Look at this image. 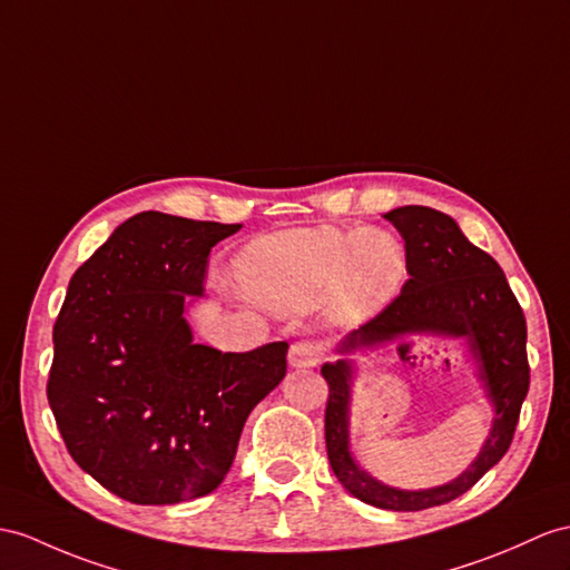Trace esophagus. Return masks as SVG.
I'll return each instance as SVG.
<instances>
[{"instance_id": "1", "label": "esophagus", "mask_w": 570, "mask_h": 570, "mask_svg": "<svg viewBox=\"0 0 570 570\" xmlns=\"http://www.w3.org/2000/svg\"><path fill=\"white\" fill-rule=\"evenodd\" d=\"M324 348L316 341H297L289 345V365L293 367H316L322 363Z\"/></svg>"}]
</instances>
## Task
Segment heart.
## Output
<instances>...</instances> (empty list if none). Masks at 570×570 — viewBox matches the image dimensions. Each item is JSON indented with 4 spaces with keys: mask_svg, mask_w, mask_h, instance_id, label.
I'll use <instances>...</instances> for the list:
<instances>
[{
    "mask_svg": "<svg viewBox=\"0 0 570 570\" xmlns=\"http://www.w3.org/2000/svg\"><path fill=\"white\" fill-rule=\"evenodd\" d=\"M234 273L263 307L293 314L322 302L328 322L357 326L396 299L406 281V254L382 229H289L246 246Z\"/></svg>",
    "mask_w": 570,
    "mask_h": 570,
    "instance_id": "b5f03b06",
    "label": "heart"
}]
</instances>
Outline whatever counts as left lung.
I'll list each match as a JSON object with an SVG mask.
<instances>
[{
    "instance_id": "8db88e82",
    "label": "left lung",
    "mask_w": 570,
    "mask_h": 570,
    "mask_svg": "<svg viewBox=\"0 0 570 570\" xmlns=\"http://www.w3.org/2000/svg\"><path fill=\"white\" fill-rule=\"evenodd\" d=\"M384 217L404 237L411 277L390 307L345 336L338 353L377 348L413 333L464 338L493 406L491 433L460 476L433 489H394L370 476L351 454L353 363L348 357L324 363L322 374L328 384L324 430L333 474L345 491L367 505L413 512L454 501L503 460L530 390L527 324L501 266L471 244L450 215L423 205H404Z\"/></svg>"
}]
</instances>
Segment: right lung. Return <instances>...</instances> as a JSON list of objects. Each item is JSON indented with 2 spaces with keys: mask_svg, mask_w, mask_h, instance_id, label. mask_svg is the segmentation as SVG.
Here are the masks:
<instances>
[{
  "mask_svg": "<svg viewBox=\"0 0 570 570\" xmlns=\"http://www.w3.org/2000/svg\"><path fill=\"white\" fill-rule=\"evenodd\" d=\"M242 225L140 213L81 263L52 328L48 401L72 460L122 501L213 493L244 423L287 372V343L222 353L193 343L188 297Z\"/></svg>",
  "mask_w": 570,
  "mask_h": 570,
  "instance_id": "right-lung-1",
  "label": "right lung"
}]
</instances>
